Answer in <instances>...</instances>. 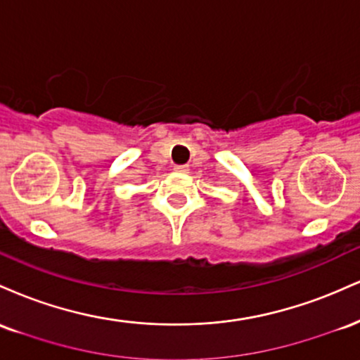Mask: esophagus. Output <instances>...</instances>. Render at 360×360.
Returning a JSON list of instances; mask_svg holds the SVG:
<instances>
[{
	"mask_svg": "<svg viewBox=\"0 0 360 360\" xmlns=\"http://www.w3.org/2000/svg\"><path fill=\"white\" fill-rule=\"evenodd\" d=\"M174 171L176 172H188L189 166H186V164H183V166H174Z\"/></svg>",
	"mask_w": 360,
	"mask_h": 360,
	"instance_id": "obj_1",
	"label": "esophagus"
}]
</instances>
